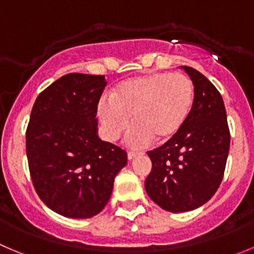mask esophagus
Masks as SVG:
<instances>
[{
    "instance_id": "34e87169",
    "label": "esophagus",
    "mask_w": 254,
    "mask_h": 254,
    "mask_svg": "<svg viewBox=\"0 0 254 254\" xmlns=\"http://www.w3.org/2000/svg\"><path fill=\"white\" fill-rule=\"evenodd\" d=\"M138 154L139 153H137V152H128V153H127V157H128L129 161H132V159L136 158V157L138 156Z\"/></svg>"
}]
</instances>
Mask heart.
Segmentation results:
<instances>
[{"label": "heart", "mask_w": 254, "mask_h": 254, "mask_svg": "<svg viewBox=\"0 0 254 254\" xmlns=\"http://www.w3.org/2000/svg\"><path fill=\"white\" fill-rule=\"evenodd\" d=\"M194 103V84L190 77L148 73L132 77L101 98L97 115L108 141H116L132 122L126 143L142 148L153 141L167 142L182 129Z\"/></svg>", "instance_id": "obj_1"}]
</instances>
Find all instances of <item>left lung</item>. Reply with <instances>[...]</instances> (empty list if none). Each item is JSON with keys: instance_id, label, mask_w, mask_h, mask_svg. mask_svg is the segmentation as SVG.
<instances>
[{"instance_id": "1", "label": "left lung", "mask_w": 254, "mask_h": 254, "mask_svg": "<svg viewBox=\"0 0 254 254\" xmlns=\"http://www.w3.org/2000/svg\"><path fill=\"white\" fill-rule=\"evenodd\" d=\"M181 68L194 84L192 112L173 138L147 152L152 171L144 182L152 201L173 213L193 211L213 197L223 178L231 142L221 93L197 69Z\"/></svg>"}]
</instances>
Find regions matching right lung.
Returning <instances> with one entry per match:
<instances>
[{
    "instance_id": "add662e5",
    "label": "right lung",
    "mask_w": 254,
    "mask_h": 254,
    "mask_svg": "<svg viewBox=\"0 0 254 254\" xmlns=\"http://www.w3.org/2000/svg\"><path fill=\"white\" fill-rule=\"evenodd\" d=\"M105 76L68 73L36 98L26 131L33 187L43 203L68 218L100 213L127 153L97 134Z\"/></svg>"
}]
</instances>
